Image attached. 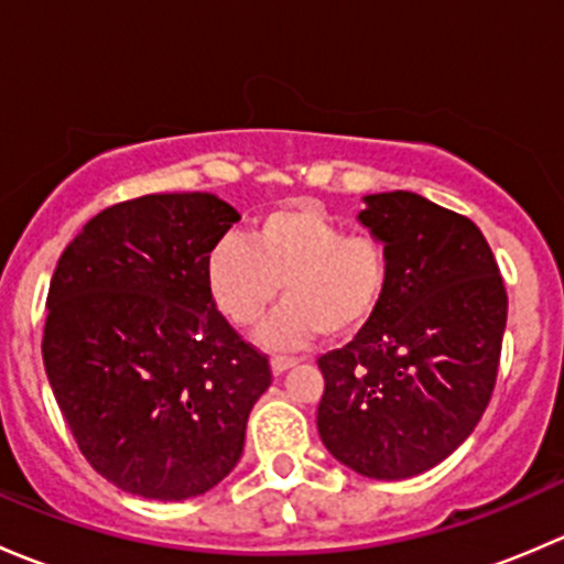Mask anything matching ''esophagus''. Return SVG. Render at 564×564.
<instances>
[{
  "mask_svg": "<svg viewBox=\"0 0 564 564\" xmlns=\"http://www.w3.org/2000/svg\"><path fill=\"white\" fill-rule=\"evenodd\" d=\"M292 366H297V360H294V357H272V371L275 373H283V371H289V368Z\"/></svg>",
  "mask_w": 564,
  "mask_h": 564,
  "instance_id": "obj_1",
  "label": "esophagus"
}]
</instances>
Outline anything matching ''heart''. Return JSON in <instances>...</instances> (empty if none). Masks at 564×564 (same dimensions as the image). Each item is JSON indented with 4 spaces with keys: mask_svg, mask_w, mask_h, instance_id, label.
<instances>
[{
    "mask_svg": "<svg viewBox=\"0 0 564 564\" xmlns=\"http://www.w3.org/2000/svg\"><path fill=\"white\" fill-rule=\"evenodd\" d=\"M204 278L215 308L235 327H253L281 289L286 303L267 322L264 344L300 349L314 335L351 338L384 303L390 250L368 231H349L322 204L300 202L261 215L240 237L209 248Z\"/></svg>",
    "mask_w": 564,
    "mask_h": 564,
    "instance_id": "obj_1",
    "label": "heart"
}]
</instances>
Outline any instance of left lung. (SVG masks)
I'll use <instances>...</instances> for the list:
<instances>
[{
  "label": "left lung",
  "instance_id": "obj_1",
  "mask_svg": "<svg viewBox=\"0 0 564 564\" xmlns=\"http://www.w3.org/2000/svg\"><path fill=\"white\" fill-rule=\"evenodd\" d=\"M362 224L390 250V289L344 349L318 357V436L340 464L403 480L445 460L491 401L508 292L482 231L409 191L373 193Z\"/></svg>",
  "mask_w": 564,
  "mask_h": 564
}]
</instances>
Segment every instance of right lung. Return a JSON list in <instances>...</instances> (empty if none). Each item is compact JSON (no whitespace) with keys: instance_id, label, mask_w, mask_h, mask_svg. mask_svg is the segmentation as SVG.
Here are the masks:
<instances>
[{"instance_id":"add662e5","label":"right lung","mask_w":564,"mask_h":564,"mask_svg":"<svg viewBox=\"0 0 564 564\" xmlns=\"http://www.w3.org/2000/svg\"><path fill=\"white\" fill-rule=\"evenodd\" d=\"M209 193L95 215L48 286L43 362L78 451L122 491L182 502L218 486L270 388L264 351L215 308L209 248L237 224Z\"/></svg>"}]
</instances>
